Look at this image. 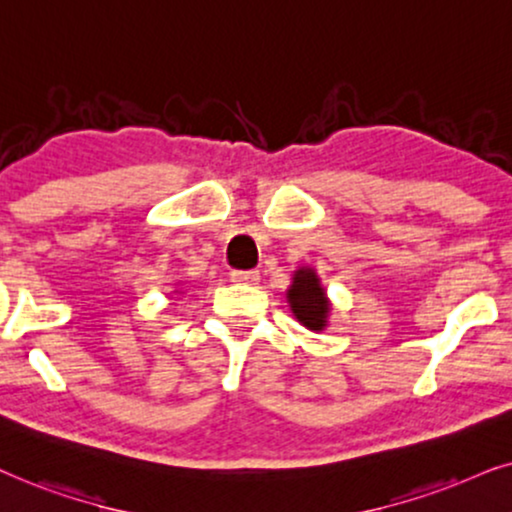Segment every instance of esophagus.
<instances>
[{"instance_id": "esophagus-1", "label": "esophagus", "mask_w": 512, "mask_h": 512, "mask_svg": "<svg viewBox=\"0 0 512 512\" xmlns=\"http://www.w3.org/2000/svg\"><path fill=\"white\" fill-rule=\"evenodd\" d=\"M231 281L238 285H257L260 271H231Z\"/></svg>"}]
</instances>
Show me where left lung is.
Wrapping results in <instances>:
<instances>
[{
	"mask_svg": "<svg viewBox=\"0 0 512 512\" xmlns=\"http://www.w3.org/2000/svg\"><path fill=\"white\" fill-rule=\"evenodd\" d=\"M290 311L304 327L313 332L325 330L327 316H330V299L325 295V288L320 285V278L311 267H302L292 274V285L285 292Z\"/></svg>",
	"mask_w": 512,
	"mask_h": 512,
	"instance_id": "obj_1",
	"label": "left lung"
}]
</instances>
